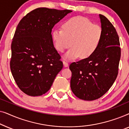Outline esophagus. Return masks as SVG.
Returning a JSON list of instances; mask_svg holds the SVG:
<instances>
[{
  "label": "esophagus",
  "mask_w": 129,
  "mask_h": 129,
  "mask_svg": "<svg viewBox=\"0 0 129 129\" xmlns=\"http://www.w3.org/2000/svg\"><path fill=\"white\" fill-rule=\"evenodd\" d=\"M63 65H64V66L65 67V68H67V67L69 66V64L66 61H63Z\"/></svg>",
  "instance_id": "obj_1"
}]
</instances>
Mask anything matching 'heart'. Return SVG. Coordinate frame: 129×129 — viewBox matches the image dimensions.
<instances>
[{
	"label": "heart",
	"instance_id": "b5f03b06",
	"mask_svg": "<svg viewBox=\"0 0 129 129\" xmlns=\"http://www.w3.org/2000/svg\"><path fill=\"white\" fill-rule=\"evenodd\" d=\"M103 30L86 17L77 16L63 23L62 29H55L52 32L54 47L59 52H63L70 46L64 55L69 60L80 57L86 59L92 56L101 42Z\"/></svg>",
	"mask_w": 129,
	"mask_h": 129
}]
</instances>
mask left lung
<instances>
[{
    "label": "left lung",
    "instance_id": "obj_1",
    "mask_svg": "<svg viewBox=\"0 0 129 129\" xmlns=\"http://www.w3.org/2000/svg\"><path fill=\"white\" fill-rule=\"evenodd\" d=\"M103 36L90 57L70 64V87L80 99L91 101L105 94L118 74L121 50L115 28L105 16L99 15Z\"/></svg>",
    "mask_w": 129,
    "mask_h": 129
}]
</instances>
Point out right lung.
Here are the masks:
<instances>
[{"instance_id": "add662e5", "label": "right lung", "mask_w": 129, "mask_h": 129, "mask_svg": "<svg viewBox=\"0 0 129 129\" xmlns=\"http://www.w3.org/2000/svg\"><path fill=\"white\" fill-rule=\"evenodd\" d=\"M72 12L40 8L27 13L19 23L11 45L10 70L17 85L25 94H45L62 69L52 30Z\"/></svg>"}]
</instances>
